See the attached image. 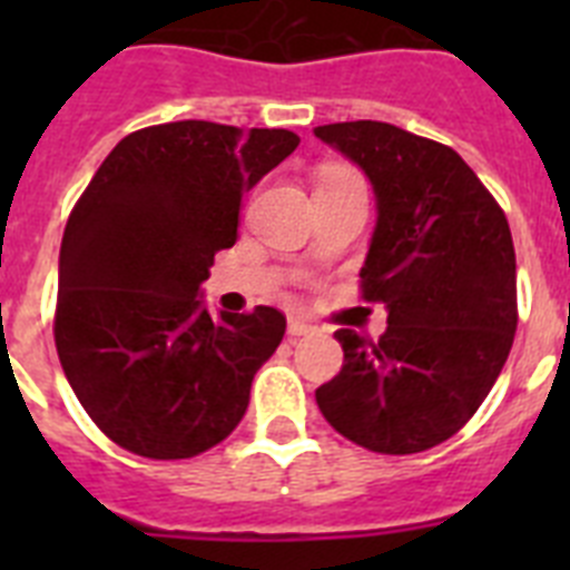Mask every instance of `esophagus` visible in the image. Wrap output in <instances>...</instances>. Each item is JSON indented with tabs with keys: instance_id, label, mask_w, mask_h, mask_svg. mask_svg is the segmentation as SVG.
Listing matches in <instances>:
<instances>
[{
	"instance_id": "1",
	"label": "esophagus",
	"mask_w": 570,
	"mask_h": 570,
	"mask_svg": "<svg viewBox=\"0 0 570 570\" xmlns=\"http://www.w3.org/2000/svg\"><path fill=\"white\" fill-rule=\"evenodd\" d=\"M316 325H311V322L305 320H296V316H291L288 320V334L291 336H305V334H314Z\"/></svg>"
}]
</instances>
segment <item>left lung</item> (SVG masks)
I'll return each instance as SVG.
<instances>
[{
	"label": "left lung",
	"mask_w": 570,
	"mask_h": 570,
	"mask_svg": "<svg viewBox=\"0 0 570 570\" xmlns=\"http://www.w3.org/2000/svg\"><path fill=\"white\" fill-rule=\"evenodd\" d=\"M367 176L376 225L365 299L385 302L376 342L340 328L345 362L316 387L322 416L376 454L454 436L500 376L517 331V256L502 208L448 145L387 122L314 128Z\"/></svg>",
	"instance_id": "8db88e82"
}]
</instances>
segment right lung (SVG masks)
Returning a JSON list of instances; mask_svg holds the SVG:
<instances>
[{"instance_id": "obj_1", "label": "right lung", "mask_w": 570, "mask_h": 570, "mask_svg": "<svg viewBox=\"0 0 570 570\" xmlns=\"http://www.w3.org/2000/svg\"><path fill=\"white\" fill-rule=\"evenodd\" d=\"M282 128L185 122L125 136L65 225L53 336L88 416L148 460H188L239 425L285 336L268 305L214 316L203 282L242 196L294 154Z\"/></svg>"}]
</instances>
